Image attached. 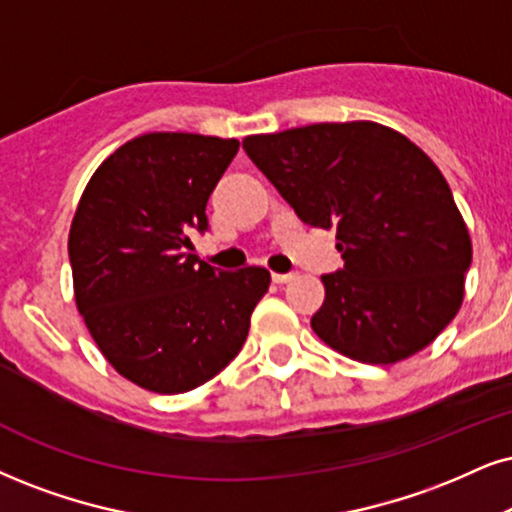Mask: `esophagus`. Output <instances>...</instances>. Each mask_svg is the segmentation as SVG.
Returning <instances> with one entry per match:
<instances>
[{"mask_svg": "<svg viewBox=\"0 0 512 512\" xmlns=\"http://www.w3.org/2000/svg\"><path fill=\"white\" fill-rule=\"evenodd\" d=\"M294 273H273V282L275 285H287V282L294 280Z\"/></svg>", "mask_w": 512, "mask_h": 512, "instance_id": "esophagus-1", "label": "esophagus"}]
</instances>
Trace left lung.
I'll return each mask as SVG.
<instances>
[{
    "instance_id": "obj_1",
    "label": "left lung",
    "mask_w": 512,
    "mask_h": 512,
    "mask_svg": "<svg viewBox=\"0 0 512 512\" xmlns=\"http://www.w3.org/2000/svg\"><path fill=\"white\" fill-rule=\"evenodd\" d=\"M242 147L296 216L337 227L344 268L323 275L313 332L353 361L391 365L456 318L472 263L449 182L420 147L372 121L249 135Z\"/></svg>"
}]
</instances>
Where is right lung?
Listing matches in <instances>:
<instances>
[{"label":"right lung","mask_w":512,"mask_h":512,"mask_svg":"<svg viewBox=\"0 0 512 512\" xmlns=\"http://www.w3.org/2000/svg\"><path fill=\"white\" fill-rule=\"evenodd\" d=\"M237 149L192 132L140 135L94 170L75 208V304L106 361L137 387L182 394L216 377L268 292L266 268L223 273L187 254Z\"/></svg>","instance_id":"add662e5"}]
</instances>
